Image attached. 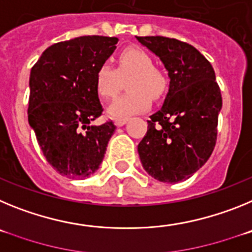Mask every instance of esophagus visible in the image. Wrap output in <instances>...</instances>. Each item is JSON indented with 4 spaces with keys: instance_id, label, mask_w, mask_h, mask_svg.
<instances>
[{
    "instance_id": "obj_1",
    "label": "esophagus",
    "mask_w": 252,
    "mask_h": 252,
    "mask_svg": "<svg viewBox=\"0 0 252 252\" xmlns=\"http://www.w3.org/2000/svg\"><path fill=\"white\" fill-rule=\"evenodd\" d=\"M128 119H117L115 121V125L116 126H124L125 124H127Z\"/></svg>"
}]
</instances>
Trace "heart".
Segmentation results:
<instances>
[{"label": "heart", "mask_w": 252, "mask_h": 252, "mask_svg": "<svg viewBox=\"0 0 252 252\" xmlns=\"http://www.w3.org/2000/svg\"><path fill=\"white\" fill-rule=\"evenodd\" d=\"M117 66L103 63L94 74L95 90L102 98L112 99L128 79L126 94L121 95L108 107V116L112 119H127L130 116L146 111L151 98L160 99L168 91V81L159 69L154 66V60L141 49L128 48L117 57Z\"/></svg>", "instance_id": "b5f03b06"}]
</instances>
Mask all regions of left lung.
Listing matches in <instances>:
<instances>
[{"label": "left lung", "instance_id": "1", "mask_svg": "<svg viewBox=\"0 0 252 252\" xmlns=\"http://www.w3.org/2000/svg\"><path fill=\"white\" fill-rule=\"evenodd\" d=\"M160 58L170 78L161 110L150 116L137 146L142 166L164 183L192 177L217 140L221 90L212 65L189 44L165 36H136Z\"/></svg>", "mask_w": 252, "mask_h": 252}]
</instances>
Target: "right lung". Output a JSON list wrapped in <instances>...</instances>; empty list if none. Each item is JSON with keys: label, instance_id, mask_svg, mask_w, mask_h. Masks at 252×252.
Wrapping results in <instances>:
<instances>
[{"label": "right lung", "instance_id": "1", "mask_svg": "<svg viewBox=\"0 0 252 252\" xmlns=\"http://www.w3.org/2000/svg\"><path fill=\"white\" fill-rule=\"evenodd\" d=\"M117 41L98 35L60 41L49 46L31 68L29 124L59 174L88 178L103 160L116 126L112 121L91 124L103 112L94 74Z\"/></svg>", "mask_w": 252, "mask_h": 252}]
</instances>
